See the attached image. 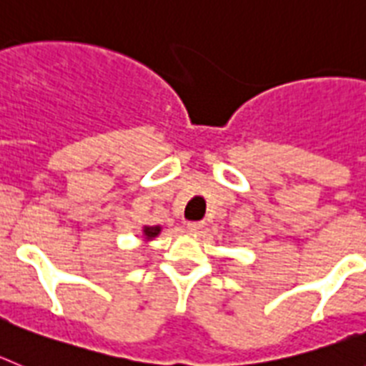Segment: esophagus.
I'll return each instance as SVG.
<instances>
[{
	"instance_id": "34e87169",
	"label": "esophagus",
	"mask_w": 366,
	"mask_h": 366,
	"mask_svg": "<svg viewBox=\"0 0 366 366\" xmlns=\"http://www.w3.org/2000/svg\"><path fill=\"white\" fill-rule=\"evenodd\" d=\"M187 230L193 232V234H201L204 230V222L202 221H189L187 222Z\"/></svg>"
}]
</instances>
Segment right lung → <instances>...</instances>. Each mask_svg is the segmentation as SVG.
Instances as JSON below:
<instances>
[{"mask_svg":"<svg viewBox=\"0 0 366 366\" xmlns=\"http://www.w3.org/2000/svg\"><path fill=\"white\" fill-rule=\"evenodd\" d=\"M144 234L147 239H151V237H157L158 234H160V227H145Z\"/></svg>","mask_w":366,"mask_h":366,"instance_id":"add662e5","label":"right lung"}]
</instances>
